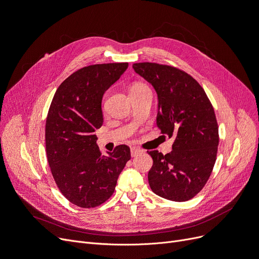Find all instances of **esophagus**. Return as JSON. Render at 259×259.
<instances>
[{
  "label": "esophagus",
  "mask_w": 259,
  "mask_h": 259,
  "mask_svg": "<svg viewBox=\"0 0 259 259\" xmlns=\"http://www.w3.org/2000/svg\"><path fill=\"white\" fill-rule=\"evenodd\" d=\"M143 152H144L143 150H140L139 148H136V147H133V148L131 149V155L133 156V158H134V156L139 155V154H142Z\"/></svg>",
  "instance_id": "esophagus-1"
}]
</instances>
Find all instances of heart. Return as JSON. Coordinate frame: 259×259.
Segmentation results:
<instances>
[{"instance_id":"1","label":"heart","mask_w":259,"mask_h":259,"mask_svg":"<svg viewBox=\"0 0 259 259\" xmlns=\"http://www.w3.org/2000/svg\"><path fill=\"white\" fill-rule=\"evenodd\" d=\"M149 90L148 86L143 83V82H134L132 83L131 88H130V94H136V93H140Z\"/></svg>"}]
</instances>
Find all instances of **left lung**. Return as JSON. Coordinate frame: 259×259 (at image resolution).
Masks as SVG:
<instances>
[{
	"instance_id": "1",
	"label": "left lung",
	"mask_w": 259,
	"mask_h": 259,
	"mask_svg": "<svg viewBox=\"0 0 259 259\" xmlns=\"http://www.w3.org/2000/svg\"><path fill=\"white\" fill-rule=\"evenodd\" d=\"M133 68L158 94L161 133L175 137L169 153L148 151L153 160L149 185L164 199L190 200L203 189L215 165L219 135L214 108L202 86L183 70L155 62Z\"/></svg>"
}]
</instances>
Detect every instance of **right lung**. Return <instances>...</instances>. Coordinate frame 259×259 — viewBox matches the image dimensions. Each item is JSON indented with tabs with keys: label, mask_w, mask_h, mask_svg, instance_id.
Listing matches in <instances>:
<instances>
[{
	"label": "right lung",
	"mask_w": 259,
	"mask_h": 259,
	"mask_svg": "<svg viewBox=\"0 0 259 259\" xmlns=\"http://www.w3.org/2000/svg\"><path fill=\"white\" fill-rule=\"evenodd\" d=\"M127 67L114 62L76 70L59 85L50 106L45 146L52 175L64 197L79 207H96L110 198L131 159L126 145L101 154L95 135L104 122V94Z\"/></svg>",
	"instance_id": "obj_1"
}]
</instances>
